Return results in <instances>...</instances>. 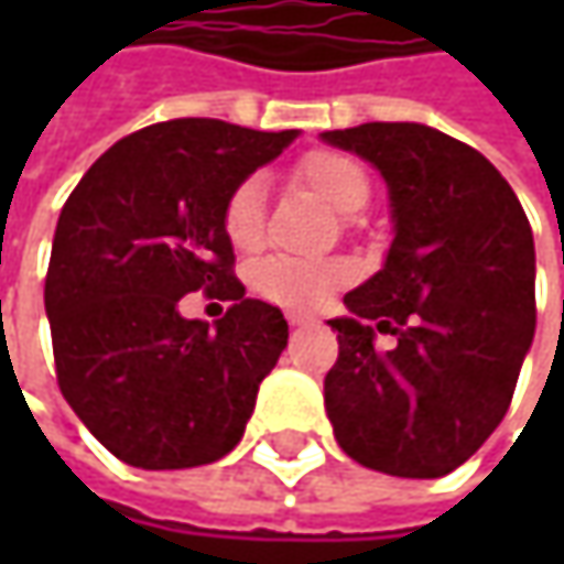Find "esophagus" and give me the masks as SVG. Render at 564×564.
Masks as SVG:
<instances>
[{"label": "esophagus", "mask_w": 564, "mask_h": 564, "mask_svg": "<svg viewBox=\"0 0 564 564\" xmlns=\"http://www.w3.org/2000/svg\"><path fill=\"white\" fill-rule=\"evenodd\" d=\"M289 323H292V326H311V323H314V316L289 314Z\"/></svg>", "instance_id": "34e87169"}]
</instances>
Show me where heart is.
I'll return each instance as SVG.
<instances>
[{
    "instance_id": "1",
    "label": "heart",
    "mask_w": 564,
    "mask_h": 564,
    "mask_svg": "<svg viewBox=\"0 0 564 564\" xmlns=\"http://www.w3.org/2000/svg\"><path fill=\"white\" fill-rule=\"evenodd\" d=\"M294 178L316 191L326 204L341 216H358L370 200V175L367 169L336 150H314L294 165ZM267 185L260 175H250L228 194L223 206V228L228 241L238 250L260 248L263 219H267ZM348 267L338 260H301V257H267L253 270V289L272 304L314 311L333 292L348 282Z\"/></svg>"
}]
</instances>
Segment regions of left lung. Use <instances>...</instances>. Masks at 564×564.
I'll use <instances>...</instances> for the list:
<instances>
[{
  "label": "left lung",
  "mask_w": 564,
  "mask_h": 564,
  "mask_svg": "<svg viewBox=\"0 0 564 564\" xmlns=\"http://www.w3.org/2000/svg\"><path fill=\"white\" fill-rule=\"evenodd\" d=\"M323 141L389 187L386 263L329 319L338 360L323 395L338 445L392 477H443L487 443L531 351L533 231L509 182L474 147L417 121H367ZM400 345L376 351V329Z\"/></svg>",
  "instance_id": "1"
}]
</instances>
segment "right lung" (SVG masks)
<instances>
[{
    "label": "right lung",
    "instance_id": "right-lung-1",
    "mask_svg": "<svg viewBox=\"0 0 564 564\" xmlns=\"http://www.w3.org/2000/svg\"><path fill=\"white\" fill-rule=\"evenodd\" d=\"M297 134L160 121L112 143L62 206L43 292L55 377L124 465L200 467L241 443L289 323L245 297L223 206ZM200 288L232 301L216 327L177 311Z\"/></svg>",
    "mask_w": 564,
    "mask_h": 564
}]
</instances>
